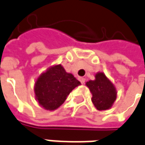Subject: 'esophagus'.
<instances>
[{
  "label": "esophagus",
  "instance_id": "1",
  "mask_svg": "<svg viewBox=\"0 0 145 145\" xmlns=\"http://www.w3.org/2000/svg\"><path fill=\"white\" fill-rule=\"evenodd\" d=\"M79 80L80 81L81 84H84L85 83V78H84V77H79Z\"/></svg>",
  "mask_w": 145,
  "mask_h": 145
}]
</instances>
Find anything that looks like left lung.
Listing matches in <instances>:
<instances>
[{"label":"left lung","instance_id":"left-lung-1","mask_svg":"<svg viewBox=\"0 0 145 145\" xmlns=\"http://www.w3.org/2000/svg\"><path fill=\"white\" fill-rule=\"evenodd\" d=\"M95 77V80L86 83L92 95L91 102L98 110H108L116 100V88L103 72H98Z\"/></svg>","mask_w":145,"mask_h":145}]
</instances>
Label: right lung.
<instances>
[{
    "instance_id": "add662e5",
    "label": "right lung",
    "mask_w": 145,
    "mask_h": 145,
    "mask_svg": "<svg viewBox=\"0 0 145 145\" xmlns=\"http://www.w3.org/2000/svg\"><path fill=\"white\" fill-rule=\"evenodd\" d=\"M80 84V82L73 75L67 72L61 65H56L38 77L34 88L35 99L44 109L54 110Z\"/></svg>"
}]
</instances>
